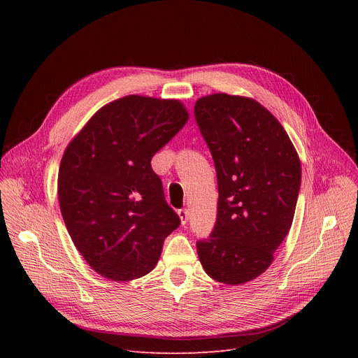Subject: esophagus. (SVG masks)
Wrapping results in <instances>:
<instances>
[{
    "label": "esophagus",
    "instance_id": "obj_1",
    "mask_svg": "<svg viewBox=\"0 0 358 358\" xmlns=\"http://www.w3.org/2000/svg\"><path fill=\"white\" fill-rule=\"evenodd\" d=\"M178 217L181 220V224H185L187 222H189V212H187V209L178 210Z\"/></svg>",
    "mask_w": 358,
    "mask_h": 358
}]
</instances>
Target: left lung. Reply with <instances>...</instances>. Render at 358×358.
I'll return each instance as SVG.
<instances>
[{
  "instance_id": "obj_1",
  "label": "left lung",
  "mask_w": 358,
  "mask_h": 358,
  "mask_svg": "<svg viewBox=\"0 0 358 358\" xmlns=\"http://www.w3.org/2000/svg\"><path fill=\"white\" fill-rule=\"evenodd\" d=\"M194 115L217 174V219L197 242L206 274L223 285L264 273L292 228L302 168L287 131L257 100L227 92L200 97Z\"/></svg>"
}]
</instances>
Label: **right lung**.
<instances>
[{
  "mask_svg": "<svg viewBox=\"0 0 358 358\" xmlns=\"http://www.w3.org/2000/svg\"><path fill=\"white\" fill-rule=\"evenodd\" d=\"M176 99L131 94L103 106L68 143L59 208L88 266L111 281L152 271L180 217L164 199L150 159L189 122Z\"/></svg>",
  "mask_w": 358,
  "mask_h": 358,
  "instance_id": "right-lung-1",
  "label": "right lung"
}]
</instances>
